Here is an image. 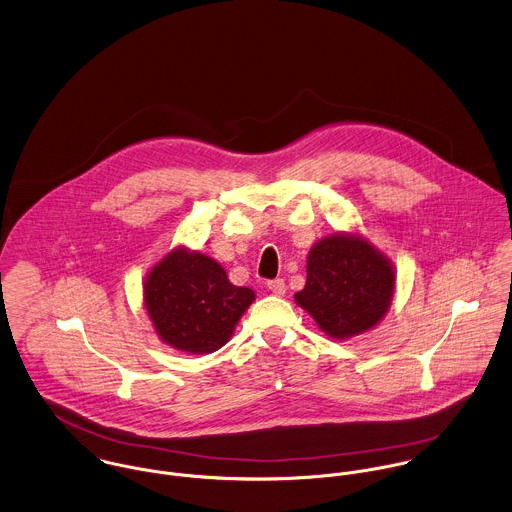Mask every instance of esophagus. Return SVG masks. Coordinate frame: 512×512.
<instances>
[{"mask_svg": "<svg viewBox=\"0 0 512 512\" xmlns=\"http://www.w3.org/2000/svg\"><path fill=\"white\" fill-rule=\"evenodd\" d=\"M267 289H269L273 295L281 297V295H285V281H283V279H273V281L267 283Z\"/></svg>", "mask_w": 512, "mask_h": 512, "instance_id": "34e87169", "label": "esophagus"}]
</instances>
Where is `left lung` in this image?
<instances>
[{
	"instance_id": "obj_1",
	"label": "left lung",
	"mask_w": 512,
	"mask_h": 512,
	"mask_svg": "<svg viewBox=\"0 0 512 512\" xmlns=\"http://www.w3.org/2000/svg\"><path fill=\"white\" fill-rule=\"evenodd\" d=\"M392 263L360 235L334 233L308 253L307 285L295 295L316 324L344 340L376 326L394 297Z\"/></svg>"
}]
</instances>
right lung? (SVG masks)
I'll list each match as a JSON object with an SVG mask.
<instances>
[{
    "instance_id": "right-lung-1",
    "label": "right lung",
    "mask_w": 512,
    "mask_h": 512,
    "mask_svg": "<svg viewBox=\"0 0 512 512\" xmlns=\"http://www.w3.org/2000/svg\"><path fill=\"white\" fill-rule=\"evenodd\" d=\"M253 301L255 293L229 283L219 263L188 249L168 253L144 283V305L158 336L190 354H209L227 344Z\"/></svg>"
}]
</instances>
